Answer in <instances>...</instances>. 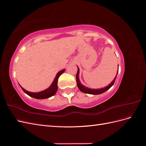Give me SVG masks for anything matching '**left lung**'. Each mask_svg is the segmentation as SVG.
<instances>
[{
	"label": "left lung",
	"instance_id": "8db88e82",
	"mask_svg": "<svg viewBox=\"0 0 146 146\" xmlns=\"http://www.w3.org/2000/svg\"><path fill=\"white\" fill-rule=\"evenodd\" d=\"M78 68V70H77V75H76V80H77V86L79 88V90H80L81 91H82L83 92H85V93L86 94H100L103 93V92L107 91L108 90H109L110 88H111L115 82V80L116 78V77H115V78L114 79L113 81L110 84V85L108 86H106L104 88H101V89H90V88H86L85 86L83 85L82 84L80 83V80H79V78H78V75H79V68L77 67ZM118 69H119V66H118ZM118 72V71H117Z\"/></svg>",
	"mask_w": 146,
	"mask_h": 146
}]
</instances>
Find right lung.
Masks as SVG:
<instances>
[{
    "label": "right lung",
    "mask_w": 146,
    "mask_h": 146,
    "mask_svg": "<svg viewBox=\"0 0 146 146\" xmlns=\"http://www.w3.org/2000/svg\"><path fill=\"white\" fill-rule=\"evenodd\" d=\"M64 71H65V69L60 70V71L56 74V77L55 78L54 80L50 86L48 88H47V89L46 90H44L42 91L39 92H31L26 91L24 89L23 87L21 86V88H22V90L24 91L25 93H26L30 97H32V98H33L38 99H47L48 98H50V97L54 96L56 93V92L57 91V90H58V86H57V83H58V78Z\"/></svg>",
    "instance_id": "add662e5"
}]
</instances>
